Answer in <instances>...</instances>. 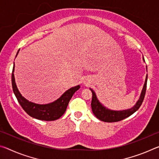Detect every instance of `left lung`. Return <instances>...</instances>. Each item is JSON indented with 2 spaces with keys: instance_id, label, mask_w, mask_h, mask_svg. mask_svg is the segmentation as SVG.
Returning a JSON list of instances; mask_svg holds the SVG:
<instances>
[{
  "instance_id": "obj_1",
  "label": "left lung",
  "mask_w": 159,
  "mask_h": 159,
  "mask_svg": "<svg viewBox=\"0 0 159 159\" xmlns=\"http://www.w3.org/2000/svg\"><path fill=\"white\" fill-rule=\"evenodd\" d=\"M147 83V76L146 78V80H145L144 88L142 91L140 98H139L138 102H137L135 105H134L133 108L128 110H123V111H111V110H109L108 109L105 108V107L102 106V104L99 103V100L95 95V93L93 92V90L90 89L93 93V98H92V102H91V107H92L93 114H95V116L98 118V119L101 120L102 121L108 122V123L118 122L121 120L125 119V118H128V116H130V115L134 114V113L139 108V107H140L142 102H143L145 93H146Z\"/></svg>"
}]
</instances>
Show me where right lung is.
Here are the masks:
<instances>
[{
    "mask_svg": "<svg viewBox=\"0 0 159 159\" xmlns=\"http://www.w3.org/2000/svg\"><path fill=\"white\" fill-rule=\"evenodd\" d=\"M19 52V50H18ZM18 52L17 55L18 54ZM15 64L13 66L12 74V85L13 92H14L17 101L22 109L25 110L26 114H28L30 116L42 120H55L58 119L62 116L65 112L66 107L70 99L72 98L76 90L80 88V85H77L76 87L70 88L66 90L60 98L54 102L48 104H38L33 103L21 96L19 92L17 86L15 84V77L13 74L14 71Z\"/></svg>",
    "mask_w": 159,
    "mask_h": 159,
    "instance_id": "obj_1",
    "label": "right lung"
}]
</instances>
